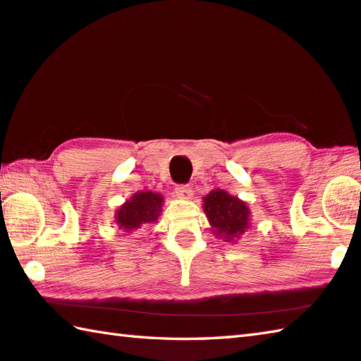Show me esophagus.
Returning a JSON list of instances; mask_svg holds the SVG:
<instances>
[{
	"label": "esophagus",
	"instance_id": "obj_1",
	"mask_svg": "<svg viewBox=\"0 0 361 361\" xmlns=\"http://www.w3.org/2000/svg\"><path fill=\"white\" fill-rule=\"evenodd\" d=\"M175 194H176V197H180V199H191L192 189L188 185H178L175 188Z\"/></svg>",
	"mask_w": 361,
	"mask_h": 361
}]
</instances>
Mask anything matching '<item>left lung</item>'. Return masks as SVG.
I'll return each mask as SVG.
<instances>
[{
	"label": "left lung",
	"instance_id": "left-lung-1",
	"mask_svg": "<svg viewBox=\"0 0 361 361\" xmlns=\"http://www.w3.org/2000/svg\"><path fill=\"white\" fill-rule=\"evenodd\" d=\"M204 212L215 235L232 242L248 229L250 209L239 197L215 189L204 197Z\"/></svg>",
	"mask_w": 361,
	"mask_h": 361
}]
</instances>
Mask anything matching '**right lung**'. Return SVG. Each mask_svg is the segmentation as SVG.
Wrapping results in <instances>:
<instances>
[{
    "mask_svg": "<svg viewBox=\"0 0 361 361\" xmlns=\"http://www.w3.org/2000/svg\"><path fill=\"white\" fill-rule=\"evenodd\" d=\"M164 197L152 191H142L132 195L124 205L116 212V224L126 232L138 231L146 224L156 223L162 212Z\"/></svg>",
    "mask_w": 361,
    "mask_h": 361,
    "instance_id": "right-lung-1",
    "label": "right lung"
}]
</instances>
